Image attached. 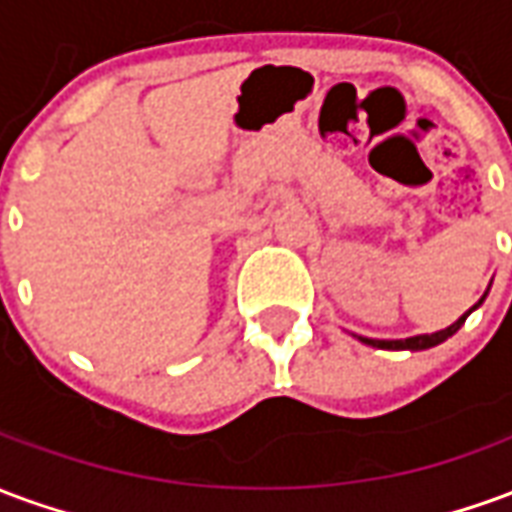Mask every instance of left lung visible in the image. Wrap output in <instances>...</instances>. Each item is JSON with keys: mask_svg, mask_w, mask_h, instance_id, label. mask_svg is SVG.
Wrapping results in <instances>:
<instances>
[{"mask_svg": "<svg viewBox=\"0 0 512 512\" xmlns=\"http://www.w3.org/2000/svg\"><path fill=\"white\" fill-rule=\"evenodd\" d=\"M485 296H488V290H485L483 299L477 301L472 310L463 312L458 321L450 323V326H447V329H441V332L417 334V337H406V340H370V337H356V340H359V343H365V345H373V348H384V351H425V348H433V345L444 343L447 337H452V334L458 332V329L463 326V321H466V318H469V315H472V312L477 310L480 304H483Z\"/></svg>", "mask_w": 512, "mask_h": 512, "instance_id": "1", "label": "left lung"}]
</instances>
